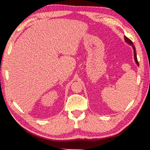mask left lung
I'll use <instances>...</instances> for the list:
<instances>
[{
    "label": "left lung",
    "mask_w": 150,
    "mask_h": 150,
    "mask_svg": "<svg viewBox=\"0 0 150 150\" xmlns=\"http://www.w3.org/2000/svg\"><path fill=\"white\" fill-rule=\"evenodd\" d=\"M124 38H125V40H126V42H127V43H128L129 44H130V45H132V47H133V49H134V59H135V62H136V63H137V65H138V66H139V63H138V59H137V56H136V48H135V47H134V45H133V42L131 41V40L129 39V38H127L126 36H125L124 37Z\"/></svg>",
    "instance_id": "1"
}]
</instances>
